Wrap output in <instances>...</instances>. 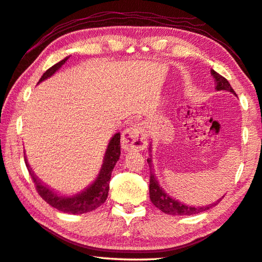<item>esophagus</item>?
Masks as SVG:
<instances>
[{"instance_id":"esophagus-1","label":"esophagus","mask_w":262,"mask_h":262,"mask_svg":"<svg viewBox=\"0 0 262 262\" xmlns=\"http://www.w3.org/2000/svg\"><path fill=\"white\" fill-rule=\"evenodd\" d=\"M121 145L127 151H141L146 147V132L143 125H134L122 133Z\"/></svg>"}]
</instances>
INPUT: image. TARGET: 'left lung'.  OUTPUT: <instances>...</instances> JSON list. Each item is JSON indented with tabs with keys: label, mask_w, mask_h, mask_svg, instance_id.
I'll return each mask as SVG.
<instances>
[{
	"label": "left lung",
	"mask_w": 262,
	"mask_h": 262,
	"mask_svg": "<svg viewBox=\"0 0 262 262\" xmlns=\"http://www.w3.org/2000/svg\"><path fill=\"white\" fill-rule=\"evenodd\" d=\"M211 73L215 79V83H216V90H227V92H230L234 95L237 94L234 92V89L231 88L230 83L228 82V80L226 78H223L222 75L216 73L215 71L211 70ZM147 163H149L150 166V184H149V190H150V199L152 204L156 207H158L160 211H163L164 213L167 214H172V215H192V214H197L204 211L210 210L212 206H215L216 204L221 201L219 199L217 202L210 204L205 207H192V206H187L184 204H181L178 201H175L172 197H169L167 193H166L157 181L154 172H152V165H151V160L147 159Z\"/></svg>",
	"instance_id": "8db88e82"
}]
</instances>
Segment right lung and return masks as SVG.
Masks as SVG:
<instances>
[{"label":"right lung","instance_id":"1","mask_svg":"<svg viewBox=\"0 0 262 262\" xmlns=\"http://www.w3.org/2000/svg\"><path fill=\"white\" fill-rule=\"evenodd\" d=\"M69 57H66L63 60L58 61V63L51 66L42 75L40 81H43L47 78L51 77L57 70L61 68ZM120 157V134H116L112 137L110 143L107 145V150L105 152V157H104V163L102 166L101 172H99L96 181L88 187L87 189L82 191L81 193L75 194L73 197H63L58 196V194L51 191L46 185L42 184L37 178H35L34 173L32 172L30 166H28L27 161L25 160L28 172H30L33 182H34L36 191L39 192L42 199L51 205L52 207L57 208L58 211L69 214H82L90 211L96 210L102 204L105 203L108 193V188H110V180L112 170L115 168L116 163L119 160Z\"/></svg>","mask_w":262,"mask_h":262}]
</instances>
